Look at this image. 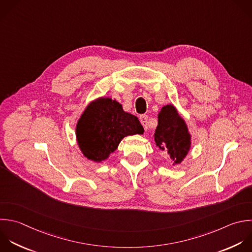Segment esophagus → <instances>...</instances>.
Segmentation results:
<instances>
[{"label": "esophagus", "mask_w": 252, "mask_h": 252, "mask_svg": "<svg viewBox=\"0 0 252 252\" xmlns=\"http://www.w3.org/2000/svg\"><path fill=\"white\" fill-rule=\"evenodd\" d=\"M139 119H140V122L143 125L144 129L148 130V116L146 114H143V115H140Z\"/></svg>", "instance_id": "34e87169"}]
</instances>
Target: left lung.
<instances>
[{
	"label": "left lung",
	"mask_w": 252,
	"mask_h": 252,
	"mask_svg": "<svg viewBox=\"0 0 252 252\" xmlns=\"http://www.w3.org/2000/svg\"><path fill=\"white\" fill-rule=\"evenodd\" d=\"M155 141L159 150L167 152L173 164H179L190 150L191 136L187 125L171 104L163 106L158 115Z\"/></svg>",
	"instance_id": "obj_1"
}]
</instances>
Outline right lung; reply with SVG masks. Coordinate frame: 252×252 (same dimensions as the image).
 <instances>
[{"label": "right lung", "instance_id": "obj_1", "mask_svg": "<svg viewBox=\"0 0 252 252\" xmlns=\"http://www.w3.org/2000/svg\"><path fill=\"white\" fill-rule=\"evenodd\" d=\"M143 132L139 119L125 112L118 101L109 97H100L91 102L76 127L82 153L95 162L105 160L124 137Z\"/></svg>", "mask_w": 252, "mask_h": 252}]
</instances>
